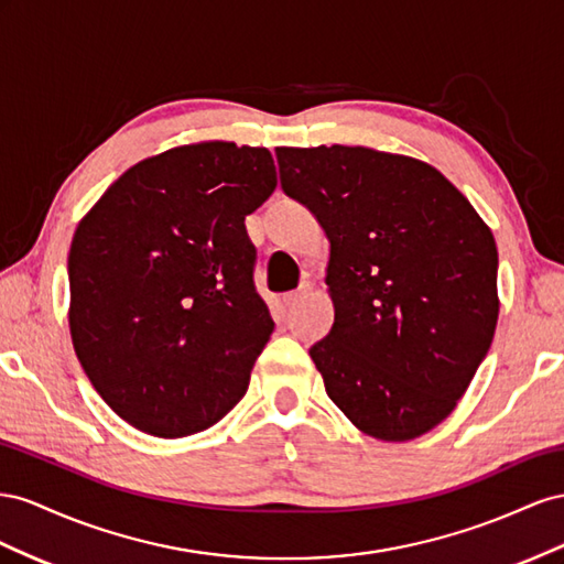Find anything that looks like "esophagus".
Segmentation results:
<instances>
[{
	"label": "esophagus",
	"mask_w": 564,
	"mask_h": 564,
	"mask_svg": "<svg viewBox=\"0 0 564 564\" xmlns=\"http://www.w3.org/2000/svg\"><path fill=\"white\" fill-rule=\"evenodd\" d=\"M312 293V288L307 285V283H304V285H300L297 288V291H293V293H285L283 295V302H285V307H297V304L304 300V297H307Z\"/></svg>",
	"instance_id": "obj_1"
}]
</instances>
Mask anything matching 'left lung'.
Here are the masks:
<instances>
[{
  "instance_id": "1",
  "label": "left lung",
  "mask_w": 564,
  "mask_h": 564,
  "mask_svg": "<svg viewBox=\"0 0 564 564\" xmlns=\"http://www.w3.org/2000/svg\"><path fill=\"white\" fill-rule=\"evenodd\" d=\"M281 186L326 231L333 328L310 357L354 427L409 442L468 390L498 321V252L470 200L423 160L279 149Z\"/></svg>"
}]
</instances>
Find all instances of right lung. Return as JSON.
Here are the masks:
<instances>
[{
  "instance_id": "obj_1",
  "label": "right lung",
  "mask_w": 564,
  "mask_h": 564,
  "mask_svg": "<svg viewBox=\"0 0 564 564\" xmlns=\"http://www.w3.org/2000/svg\"><path fill=\"white\" fill-rule=\"evenodd\" d=\"M276 188L262 147L151 155L79 219L70 337L94 390L132 427L180 440L243 399L273 321L254 293L246 217Z\"/></svg>"
}]
</instances>
